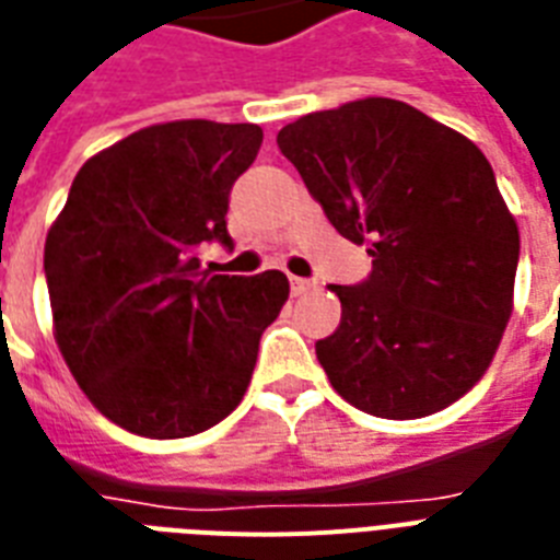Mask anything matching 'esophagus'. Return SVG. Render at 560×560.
<instances>
[{"label":"esophagus","instance_id":"1","mask_svg":"<svg viewBox=\"0 0 560 560\" xmlns=\"http://www.w3.org/2000/svg\"><path fill=\"white\" fill-rule=\"evenodd\" d=\"M289 285H292L294 298H301V294L312 292L317 283H315V280H306V277H292V280H289Z\"/></svg>","mask_w":560,"mask_h":560}]
</instances>
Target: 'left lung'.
Masks as SVG:
<instances>
[{
    "instance_id": "8db88e82",
    "label": "left lung",
    "mask_w": 560,
    "mask_h": 560,
    "mask_svg": "<svg viewBox=\"0 0 560 560\" xmlns=\"http://www.w3.org/2000/svg\"><path fill=\"white\" fill-rule=\"evenodd\" d=\"M277 147L335 231L373 257L364 283L332 285L341 324L315 343L338 396L382 419L454 405L498 352L521 257L489 159L393 97L303 115Z\"/></svg>"
}]
</instances>
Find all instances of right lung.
Listing matches in <instances>:
<instances>
[{"label": "right lung", "instance_id": "1", "mask_svg": "<svg viewBox=\"0 0 560 560\" xmlns=\"http://www.w3.org/2000/svg\"><path fill=\"white\" fill-rule=\"evenodd\" d=\"M257 124L170 120L92 155L46 236L54 338L106 419L182 440L243 401L259 335L289 301L283 271L208 275L196 248L234 245L228 196Z\"/></svg>", "mask_w": 560, "mask_h": 560}]
</instances>
